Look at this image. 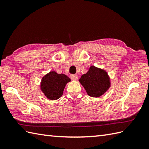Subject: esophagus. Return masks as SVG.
Listing matches in <instances>:
<instances>
[{"label": "esophagus", "mask_w": 149, "mask_h": 149, "mask_svg": "<svg viewBox=\"0 0 149 149\" xmlns=\"http://www.w3.org/2000/svg\"><path fill=\"white\" fill-rule=\"evenodd\" d=\"M70 78L71 79L74 80V81H76L78 79V76L77 75H74V74H72L70 75Z\"/></svg>", "instance_id": "34e87169"}]
</instances>
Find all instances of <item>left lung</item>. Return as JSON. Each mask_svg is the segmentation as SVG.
I'll list each match as a JSON object with an SVG mask.
<instances>
[{"mask_svg":"<svg viewBox=\"0 0 149 149\" xmlns=\"http://www.w3.org/2000/svg\"><path fill=\"white\" fill-rule=\"evenodd\" d=\"M79 81L83 85L88 95L99 97L105 93L111 86L110 78L106 70L91 66L86 74Z\"/></svg>","mask_w":149,"mask_h":149,"instance_id":"1","label":"left lung"}]
</instances>
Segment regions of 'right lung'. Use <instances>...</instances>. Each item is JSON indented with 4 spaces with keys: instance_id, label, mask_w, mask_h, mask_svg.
Here are the masks:
<instances>
[{
    "instance_id": "obj_1",
    "label": "right lung",
    "mask_w": 149,
    "mask_h": 149,
    "mask_svg": "<svg viewBox=\"0 0 149 149\" xmlns=\"http://www.w3.org/2000/svg\"><path fill=\"white\" fill-rule=\"evenodd\" d=\"M70 81L66 75L51 71L42 77L40 89L47 99L55 100L63 95L66 84Z\"/></svg>"
}]
</instances>
